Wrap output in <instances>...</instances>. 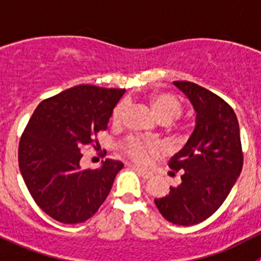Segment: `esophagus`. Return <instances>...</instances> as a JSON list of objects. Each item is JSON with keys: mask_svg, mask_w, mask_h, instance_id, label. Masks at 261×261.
<instances>
[{"mask_svg": "<svg viewBox=\"0 0 261 261\" xmlns=\"http://www.w3.org/2000/svg\"><path fill=\"white\" fill-rule=\"evenodd\" d=\"M134 169L138 172V174L140 175L141 178H144V179H150V178L152 177V173L151 172H147L145 169H141V168L139 167H134Z\"/></svg>", "mask_w": 261, "mask_h": 261, "instance_id": "1", "label": "esophagus"}]
</instances>
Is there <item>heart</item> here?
I'll list each match as a JSON object with an SVG mask.
<instances>
[{
  "label": "heart",
  "mask_w": 261,
  "mask_h": 261,
  "mask_svg": "<svg viewBox=\"0 0 261 261\" xmlns=\"http://www.w3.org/2000/svg\"><path fill=\"white\" fill-rule=\"evenodd\" d=\"M149 106L151 109L152 114L158 118V121L164 123H170L178 118L181 114V103L179 99L169 93H163L156 92L149 97ZM126 106L123 102L118 103L115 107L111 115V121L114 125H120L122 122V118L125 116ZM122 150L126 155L134 159L138 163H145L149 159L150 155L154 152V146L150 144L144 143L139 139H128L126 143H123Z\"/></svg>",
  "instance_id": "obj_1"
}]
</instances>
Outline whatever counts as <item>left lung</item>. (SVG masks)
Wrapping results in <instances>:
<instances>
[{
  "mask_svg": "<svg viewBox=\"0 0 261 261\" xmlns=\"http://www.w3.org/2000/svg\"><path fill=\"white\" fill-rule=\"evenodd\" d=\"M196 111V126L169 167L181 183L155 198L163 217L179 226L202 222L220 208L243 169L238 117L227 102L196 83L175 81Z\"/></svg>",
  "mask_w": 261,
  "mask_h": 261,
  "instance_id": "8db88e82",
  "label": "left lung"
}]
</instances>
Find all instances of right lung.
I'll use <instances>...</instances> for the list:
<instances>
[{
    "label": "right lung",
    "mask_w": 261,
    "mask_h": 261,
    "mask_svg": "<svg viewBox=\"0 0 261 261\" xmlns=\"http://www.w3.org/2000/svg\"><path fill=\"white\" fill-rule=\"evenodd\" d=\"M125 89L82 84L39 103L18 144V167L31 197L46 215L81 223L109 196L121 162L106 159L98 169H82L81 149L91 145Z\"/></svg>",
    "instance_id": "add662e5"
}]
</instances>
